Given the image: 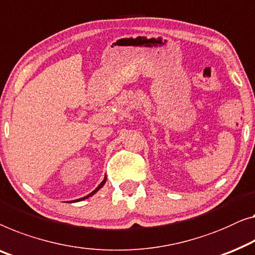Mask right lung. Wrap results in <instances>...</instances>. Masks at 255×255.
<instances>
[{
	"instance_id": "1",
	"label": "right lung",
	"mask_w": 255,
	"mask_h": 255,
	"mask_svg": "<svg viewBox=\"0 0 255 255\" xmlns=\"http://www.w3.org/2000/svg\"><path fill=\"white\" fill-rule=\"evenodd\" d=\"M106 180H107V177H105V179H103V180H102V182H101V184H100V185H99V186L97 187V189H95V190H94L93 192H91V193H90V194H88V195H86V197H84V198H80V199H78V200H76V201H80V200H84V199H87L88 197H91V195H93V194H95V193H97V192H98L99 190H100V189H101V187H102L103 185H105Z\"/></svg>"
}]
</instances>
